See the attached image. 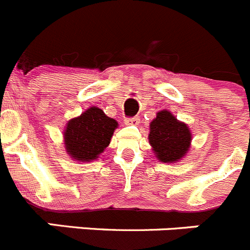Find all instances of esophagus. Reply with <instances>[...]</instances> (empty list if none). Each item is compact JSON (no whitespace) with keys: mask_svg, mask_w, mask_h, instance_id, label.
I'll use <instances>...</instances> for the list:
<instances>
[{"mask_svg":"<svg viewBox=\"0 0 250 250\" xmlns=\"http://www.w3.org/2000/svg\"><path fill=\"white\" fill-rule=\"evenodd\" d=\"M139 123H140L139 116H134V118L125 119V124H126V125H139Z\"/></svg>","mask_w":250,"mask_h":250,"instance_id":"esophagus-1","label":"esophagus"}]
</instances>
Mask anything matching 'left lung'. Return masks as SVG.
<instances>
[{
  "label": "left lung",
  "mask_w": 250,
  "mask_h": 250,
  "mask_svg": "<svg viewBox=\"0 0 250 250\" xmlns=\"http://www.w3.org/2000/svg\"><path fill=\"white\" fill-rule=\"evenodd\" d=\"M191 130L188 124L178 120L169 110L157 111L149 124L148 142L157 159L175 163L184 158L191 146Z\"/></svg>",
  "instance_id": "obj_1"
}]
</instances>
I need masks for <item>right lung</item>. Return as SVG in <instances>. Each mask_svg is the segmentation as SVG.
<instances>
[{"mask_svg":"<svg viewBox=\"0 0 250 250\" xmlns=\"http://www.w3.org/2000/svg\"><path fill=\"white\" fill-rule=\"evenodd\" d=\"M119 124L98 106H89L81 115L70 119L63 130V145L76 162H92L109 146Z\"/></svg>","mask_w":250,"mask_h":250,"instance_id":"obj_1","label":"right lung"}]
</instances>
